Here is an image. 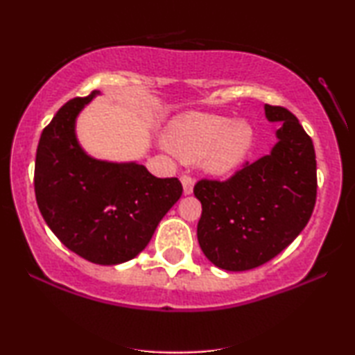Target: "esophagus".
<instances>
[{
    "label": "esophagus",
    "instance_id": "esophagus-1",
    "mask_svg": "<svg viewBox=\"0 0 355 355\" xmlns=\"http://www.w3.org/2000/svg\"><path fill=\"white\" fill-rule=\"evenodd\" d=\"M181 184H182V189H184V195H190L193 192V185L195 181L190 176H181Z\"/></svg>",
    "mask_w": 355,
    "mask_h": 355
}]
</instances>
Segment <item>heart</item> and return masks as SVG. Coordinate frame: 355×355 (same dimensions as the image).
I'll return each instance as SVG.
<instances>
[{
    "instance_id": "1",
    "label": "heart",
    "mask_w": 355,
    "mask_h": 355,
    "mask_svg": "<svg viewBox=\"0 0 355 355\" xmlns=\"http://www.w3.org/2000/svg\"><path fill=\"white\" fill-rule=\"evenodd\" d=\"M165 139L182 160H201L209 174L225 176L246 162L255 130L246 119L230 121L216 114L187 112L170 123Z\"/></svg>"
}]
</instances>
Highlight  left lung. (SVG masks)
<instances>
[{"label":"left lung","mask_w":355,"mask_h":355,"mask_svg":"<svg viewBox=\"0 0 355 355\" xmlns=\"http://www.w3.org/2000/svg\"><path fill=\"white\" fill-rule=\"evenodd\" d=\"M265 117L279 122L270 154L248 163L225 182L200 181L196 236L211 263L227 271L257 268L282 252L309 220L315 205V152L298 119L265 105Z\"/></svg>","instance_id":"obj_1"}]
</instances>
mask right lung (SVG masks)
<instances>
[{"instance_id":"right-lung-1","label":"right lung","mask_w":355,"mask_h":355,"mask_svg":"<svg viewBox=\"0 0 355 355\" xmlns=\"http://www.w3.org/2000/svg\"><path fill=\"white\" fill-rule=\"evenodd\" d=\"M101 95L74 98L42 130L36 150L35 193L49 228L69 250L96 265L135 259L181 198L176 178L152 176L138 162H109L80 146L76 122Z\"/></svg>"}]
</instances>
